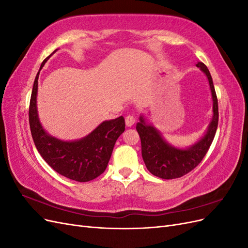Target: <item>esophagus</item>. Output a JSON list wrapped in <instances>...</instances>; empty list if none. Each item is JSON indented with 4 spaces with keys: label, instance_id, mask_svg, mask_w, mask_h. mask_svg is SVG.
Segmentation results:
<instances>
[{
    "label": "esophagus",
    "instance_id": "34e87169",
    "mask_svg": "<svg viewBox=\"0 0 248 248\" xmlns=\"http://www.w3.org/2000/svg\"><path fill=\"white\" fill-rule=\"evenodd\" d=\"M125 123L127 127H131L134 123H136V118H134L132 115H128L126 116L125 118Z\"/></svg>",
    "mask_w": 248,
    "mask_h": 248
}]
</instances>
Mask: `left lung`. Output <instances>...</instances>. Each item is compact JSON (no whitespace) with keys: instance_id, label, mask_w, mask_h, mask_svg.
I'll return each mask as SVG.
<instances>
[{"instance_id":"1","label":"left lung","mask_w":248,"mask_h":248,"mask_svg":"<svg viewBox=\"0 0 248 248\" xmlns=\"http://www.w3.org/2000/svg\"><path fill=\"white\" fill-rule=\"evenodd\" d=\"M197 67L206 74L209 80L213 100V117L204 137L189 148L180 149L170 145L164 140L161 133L154 126L147 124L145 118L140 116L137 124V130L141 142V156L148 170L161 179H176L188 174L204 158L211 146L218 125V102L207 66L198 62Z\"/></svg>"}]
</instances>
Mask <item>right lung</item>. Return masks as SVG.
Listing matches in <instances>:
<instances>
[{
	"instance_id": "1",
	"label": "right lung",
	"mask_w": 248,
	"mask_h": 248,
	"mask_svg": "<svg viewBox=\"0 0 248 248\" xmlns=\"http://www.w3.org/2000/svg\"><path fill=\"white\" fill-rule=\"evenodd\" d=\"M49 57L42 62L39 72ZM39 72L34 81L29 108L34 144L42 158L60 175L78 182L91 181L106 170L116 140L125 130V120L121 116L103 121L87 137L78 140L65 141L49 136L43 129L37 111Z\"/></svg>"
}]
</instances>
